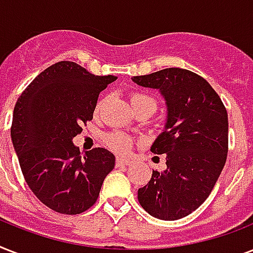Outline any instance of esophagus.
<instances>
[{
    "instance_id": "1",
    "label": "esophagus",
    "mask_w": 253,
    "mask_h": 253,
    "mask_svg": "<svg viewBox=\"0 0 253 253\" xmlns=\"http://www.w3.org/2000/svg\"><path fill=\"white\" fill-rule=\"evenodd\" d=\"M131 160H127V159L118 158L117 159V167H125V166H130Z\"/></svg>"
}]
</instances>
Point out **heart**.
I'll list each match as a JSON object with an SVG mask.
<instances>
[{"instance_id":"b5f03b06","label":"heart","mask_w":253,"mask_h":253,"mask_svg":"<svg viewBox=\"0 0 253 253\" xmlns=\"http://www.w3.org/2000/svg\"><path fill=\"white\" fill-rule=\"evenodd\" d=\"M132 109L138 110L142 107H148L154 113L156 110V99L152 95L144 94V93H132L130 97ZM103 105V101H99L95 106V113L101 110ZM105 143L111 151H114L117 154H127L132 147V139L128 135L119 132V131H111L105 136Z\"/></svg>"}]
</instances>
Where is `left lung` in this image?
Masks as SVG:
<instances>
[{"mask_svg": "<svg viewBox=\"0 0 253 253\" xmlns=\"http://www.w3.org/2000/svg\"><path fill=\"white\" fill-rule=\"evenodd\" d=\"M158 89L167 105L164 130L151 151L166 155L167 168L152 170L138 200L150 215L176 220L198 209L211 193L228 151L227 111L204 77L182 68H167L131 77Z\"/></svg>", "mask_w": 253, "mask_h": 253, "instance_id": "8db88e82", "label": "left lung"}]
</instances>
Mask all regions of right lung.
Segmentation results:
<instances>
[{
	"label": "right lung",
	"mask_w": 253,
	"mask_h": 253,
	"mask_svg": "<svg viewBox=\"0 0 253 253\" xmlns=\"http://www.w3.org/2000/svg\"><path fill=\"white\" fill-rule=\"evenodd\" d=\"M115 76H95L73 61L39 73L18 98L11 142L26 182L37 198L60 214L91 208L115 156L105 148L81 155L73 138L93 119L99 93Z\"/></svg>",
	"instance_id": "add662e5"
}]
</instances>
